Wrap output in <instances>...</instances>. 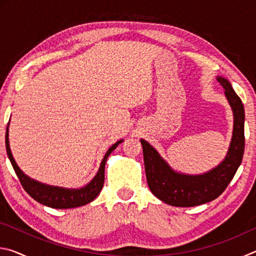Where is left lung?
I'll return each instance as SVG.
<instances>
[{
	"instance_id": "left-lung-1",
	"label": "left lung",
	"mask_w": 256,
	"mask_h": 256,
	"mask_svg": "<svg viewBox=\"0 0 256 256\" xmlns=\"http://www.w3.org/2000/svg\"><path fill=\"white\" fill-rule=\"evenodd\" d=\"M216 80L224 89L234 114L232 142L222 164L202 175L180 174L172 170L158 151L141 138L149 188L154 196L170 206L188 208L214 200L226 190L242 164L245 148L244 105L230 82L222 76H218Z\"/></svg>"
}]
</instances>
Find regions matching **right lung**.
Segmentation results:
<instances>
[{
  "label": "right lung",
  "mask_w": 256,
  "mask_h": 256,
  "mask_svg": "<svg viewBox=\"0 0 256 256\" xmlns=\"http://www.w3.org/2000/svg\"><path fill=\"white\" fill-rule=\"evenodd\" d=\"M120 142H123V140L118 141L107 150L105 157H104L100 164V167H99L97 175L94 177V180L89 184H86L81 188H58V186H50L40 183V182L32 180L30 177L24 174V172L18 167L14 156L11 154L10 144H8V125L6 128V146L8 157L10 159L12 167H14L22 188L34 200H36L37 202H40L44 206L54 208V209H70V208L81 206L94 201L98 196V194L100 193L104 186V180H105V164L108 156L112 152V150L116 149V146Z\"/></svg>",
  "instance_id": "1"
}]
</instances>
